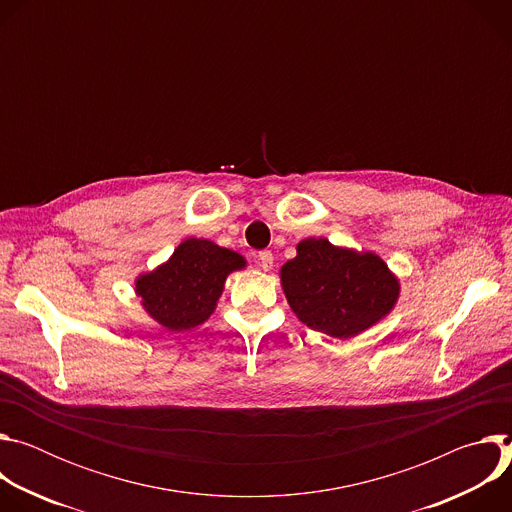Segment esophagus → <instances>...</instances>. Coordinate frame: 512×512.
Returning <instances> with one entry per match:
<instances>
[{"label": "esophagus", "mask_w": 512, "mask_h": 512, "mask_svg": "<svg viewBox=\"0 0 512 512\" xmlns=\"http://www.w3.org/2000/svg\"><path fill=\"white\" fill-rule=\"evenodd\" d=\"M259 265L263 271H271L273 269V253L271 251H259Z\"/></svg>", "instance_id": "34e87169"}]
</instances>
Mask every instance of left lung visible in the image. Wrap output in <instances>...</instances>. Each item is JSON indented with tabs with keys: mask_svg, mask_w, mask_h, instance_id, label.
<instances>
[{
	"mask_svg": "<svg viewBox=\"0 0 512 512\" xmlns=\"http://www.w3.org/2000/svg\"><path fill=\"white\" fill-rule=\"evenodd\" d=\"M279 275L289 308L308 328L346 340L383 320L397 304L399 279L371 251L304 239Z\"/></svg>",
	"mask_w": 512,
	"mask_h": 512,
	"instance_id": "left-lung-1",
	"label": "left lung"
}]
</instances>
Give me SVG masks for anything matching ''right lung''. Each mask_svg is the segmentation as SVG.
I'll return each instance as SVG.
<instances>
[{"label":"right lung","instance_id":"add662e5","mask_svg":"<svg viewBox=\"0 0 512 512\" xmlns=\"http://www.w3.org/2000/svg\"><path fill=\"white\" fill-rule=\"evenodd\" d=\"M245 265L243 255L190 237L166 263L135 279V294L143 310L164 328L190 330L210 318L225 279Z\"/></svg>","mask_w":512,"mask_h":512}]
</instances>
